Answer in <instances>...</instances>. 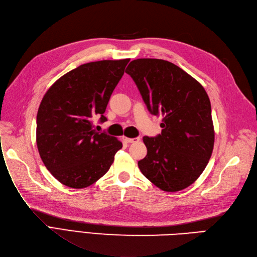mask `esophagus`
<instances>
[{"instance_id":"1","label":"esophagus","mask_w":257,"mask_h":257,"mask_svg":"<svg viewBox=\"0 0 257 257\" xmlns=\"http://www.w3.org/2000/svg\"><path fill=\"white\" fill-rule=\"evenodd\" d=\"M140 139L139 138H126V137H122V141L126 143H135L138 142Z\"/></svg>"}]
</instances>
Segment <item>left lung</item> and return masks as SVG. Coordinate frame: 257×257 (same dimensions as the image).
<instances>
[{
	"instance_id": "1",
	"label": "left lung",
	"mask_w": 257,
	"mask_h": 257,
	"mask_svg": "<svg viewBox=\"0 0 257 257\" xmlns=\"http://www.w3.org/2000/svg\"><path fill=\"white\" fill-rule=\"evenodd\" d=\"M153 115H162L161 134L144 137L143 175L163 191L183 190L201 175L213 150L211 105L204 87L178 66L139 59L126 68Z\"/></svg>"
}]
</instances>
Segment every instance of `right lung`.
Here are the masks:
<instances>
[{
	"label": "right lung",
	"instance_id": "1",
	"mask_svg": "<svg viewBox=\"0 0 257 257\" xmlns=\"http://www.w3.org/2000/svg\"><path fill=\"white\" fill-rule=\"evenodd\" d=\"M129 59L79 66L48 89L39 105L36 140L46 168L63 185L88 187L109 171L120 141L93 127L103 115ZM99 128V126H97Z\"/></svg>",
	"mask_w": 257,
	"mask_h": 257
}]
</instances>
